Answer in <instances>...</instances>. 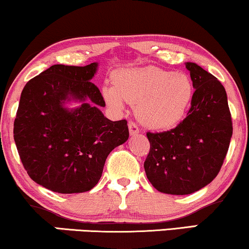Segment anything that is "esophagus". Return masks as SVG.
Wrapping results in <instances>:
<instances>
[{
	"label": "esophagus",
	"instance_id": "obj_1",
	"mask_svg": "<svg viewBox=\"0 0 249 249\" xmlns=\"http://www.w3.org/2000/svg\"><path fill=\"white\" fill-rule=\"evenodd\" d=\"M128 131H130L131 136H136V134L139 133V127L137 126L134 122H130L128 123Z\"/></svg>",
	"mask_w": 249,
	"mask_h": 249
}]
</instances>
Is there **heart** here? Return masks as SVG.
Returning <instances> with one entry per match:
<instances>
[{"label":"heart","instance_id":"b5f03b06","mask_svg":"<svg viewBox=\"0 0 249 249\" xmlns=\"http://www.w3.org/2000/svg\"><path fill=\"white\" fill-rule=\"evenodd\" d=\"M103 96L119 111L125 102L137 106V117L143 125L167 130L178 124L189 109L194 85L185 74L147 66L118 71L115 87H104Z\"/></svg>","mask_w":249,"mask_h":249}]
</instances>
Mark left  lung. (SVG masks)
<instances>
[{"mask_svg":"<svg viewBox=\"0 0 249 249\" xmlns=\"http://www.w3.org/2000/svg\"><path fill=\"white\" fill-rule=\"evenodd\" d=\"M194 85L187 117L163 132H147L143 162L148 181L160 193L189 195L218 175L230 147L233 126L225 88L194 62L185 64Z\"/></svg>","mask_w":249,"mask_h":249,"instance_id":"left-lung-1","label":"left lung"}]
</instances>
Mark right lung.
<instances>
[{"instance_id":"right-lung-1","label":"right lung","mask_w":249,"mask_h":249,"mask_svg":"<svg viewBox=\"0 0 249 249\" xmlns=\"http://www.w3.org/2000/svg\"><path fill=\"white\" fill-rule=\"evenodd\" d=\"M97 64L53 65L24 87L14 123L20 161L36 183L59 194L89 191L107 155L128 139L127 122H111L100 89L90 82ZM83 104L63 107L66 100Z\"/></svg>"}]
</instances>
